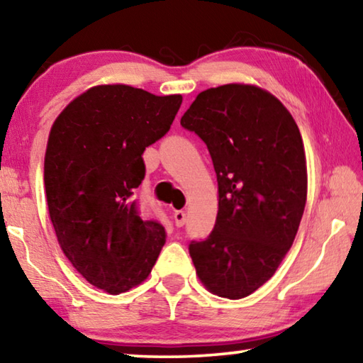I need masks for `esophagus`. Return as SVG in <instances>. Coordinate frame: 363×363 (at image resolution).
Returning <instances> with one entry per match:
<instances>
[{"instance_id":"34e87169","label":"esophagus","mask_w":363,"mask_h":363,"mask_svg":"<svg viewBox=\"0 0 363 363\" xmlns=\"http://www.w3.org/2000/svg\"><path fill=\"white\" fill-rule=\"evenodd\" d=\"M174 223L177 227H182L186 224V213L184 211H174Z\"/></svg>"}]
</instances>
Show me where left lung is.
<instances>
[{"label":"left lung","mask_w":363,"mask_h":363,"mask_svg":"<svg viewBox=\"0 0 363 363\" xmlns=\"http://www.w3.org/2000/svg\"><path fill=\"white\" fill-rule=\"evenodd\" d=\"M181 125L206 144L218 177L216 224L189 247L196 275L220 298H247L279 269L303 218L299 128L277 97L245 83L201 91Z\"/></svg>","instance_id":"obj_1"}]
</instances>
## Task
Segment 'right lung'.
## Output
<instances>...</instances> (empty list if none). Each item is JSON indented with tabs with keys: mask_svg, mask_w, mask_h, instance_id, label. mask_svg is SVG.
Here are the masks:
<instances>
[{
	"mask_svg": "<svg viewBox=\"0 0 363 363\" xmlns=\"http://www.w3.org/2000/svg\"><path fill=\"white\" fill-rule=\"evenodd\" d=\"M181 94L97 84L54 120L45 155L49 218L64 255L91 285L110 294L149 277L167 230L143 219L136 190L143 153L169 131Z\"/></svg>",
	"mask_w": 363,
	"mask_h": 363,
	"instance_id": "right-lung-1",
	"label": "right lung"
}]
</instances>
